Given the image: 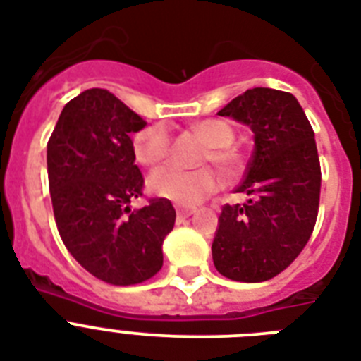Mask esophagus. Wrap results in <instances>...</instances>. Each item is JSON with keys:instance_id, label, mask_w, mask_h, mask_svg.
Here are the masks:
<instances>
[{"instance_id": "obj_1", "label": "esophagus", "mask_w": 361, "mask_h": 361, "mask_svg": "<svg viewBox=\"0 0 361 361\" xmlns=\"http://www.w3.org/2000/svg\"><path fill=\"white\" fill-rule=\"evenodd\" d=\"M176 212H178V217H180V219H187V217H191V215L195 214L197 209L195 208H178Z\"/></svg>"}]
</instances>
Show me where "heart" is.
I'll return each mask as SVG.
<instances>
[{"instance_id":"1","label":"heart","mask_w":361,"mask_h":361,"mask_svg":"<svg viewBox=\"0 0 361 361\" xmlns=\"http://www.w3.org/2000/svg\"><path fill=\"white\" fill-rule=\"evenodd\" d=\"M206 144L198 153V161H212L219 169L232 174L241 169L243 155L232 142L236 138L234 127L225 120H202L191 127ZM172 147V136L164 123H152L140 129L133 138V149L136 159L146 166H155L169 157ZM149 191L157 197L169 198L181 206H195L200 200L217 191L221 185L219 172L202 164L197 169H180V166H163L155 170L147 180Z\"/></svg>"}]
</instances>
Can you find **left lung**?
<instances>
[{"label":"left lung","instance_id":"obj_1","mask_svg":"<svg viewBox=\"0 0 361 361\" xmlns=\"http://www.w3.org/2000/svg\"><path fill=\"white\" fill-rule=\"evenodd\" d=\"M251 127L255 152L238 192L225 204L212 255L221 275L262 283L290 266L313 234L320 200V161L313 127L288 92L252 87L217 112Z\"/></svg>","mask_w":361,"mask_h":361}]
</instances>
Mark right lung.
I'll use <instances>...</instances> for the list:
<instances>
[{"mask_svg":"<svg viewBox=\"0 0 361 361\" xmlns=\"http://www.w3.org/2000/svg\"><path fill=\"white\" fill-rule=\"evenodd\" d=\"M144 125L114 93L92 87L65 104L47 144L59 236L82 268L110 285L152 279L174 228L169 198H149L135 212L129 206L144 189L130 140Z\"/></svg>","mask_w":361,"mask_h":361,"instance_id":"1","label":"right lung"}]
</instances>
